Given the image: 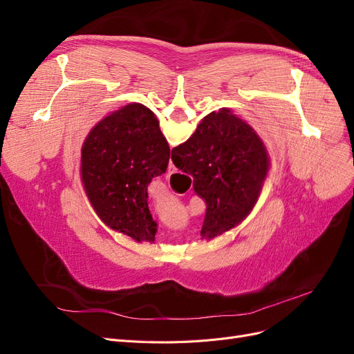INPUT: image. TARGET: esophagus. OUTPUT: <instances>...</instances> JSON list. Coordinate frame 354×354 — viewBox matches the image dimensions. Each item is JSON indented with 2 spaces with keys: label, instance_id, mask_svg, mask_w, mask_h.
I'll return each instance as SVG.
<instances>
[{
  "label": "esophagus",
  "instance_id": "obj_1",
  "mask_svg": "<svg viewBox=\"0 0 354 354\" xmlns=\"http://www.w3.org/2000/svg\"><path fill=\"white\" fill-rule=\"evenodd\" d=\"M176 171H177V168H176V167H174V164L171 162V160H169V162H168V173H169V174H173V173H176Z\"/></svg>",
  "mask_w": 354,
  "mask_h": 354
}]
</instances>
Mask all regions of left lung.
<instances>
[{
    "mask_svg": "<svg viewBox=\"0 0 354 354\" xmlns=\"http://www.w3.org/2000/svg\"><path fill=\"white\" fill-rule=\"evenodd\" d=\"M169 146L153 112L133 103L106 116L85 138L81 178L106 226L137 242L155 241L147 186L165 173Z\"/></svg>",
    "mask_w": 354,
    "mask_h": 354,
    "instance_id": "8db88e82",
    "label": "left lung"
}]
</instances>
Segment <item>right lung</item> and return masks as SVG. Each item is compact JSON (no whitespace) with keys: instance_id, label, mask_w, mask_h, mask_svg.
Returning <instances> with one entry per match:
<instances>
[{"instance_id":"add662e5","label":"right lung","mask_w":354,"mask_h":354,"mask_svg":"<svg viewBox=\"0 0 354 354\" xmlns=\"http://www.w3.org/2000/svg\"><path fill=\"white\" fill-rule=\"evenodd\" d=\"M171 159L194 177V189L207 203L201 230L207 239L248 216L269 171L261 138L229 109L203 118L194 136L173 149Z\"/></svg>"}]
</instances>
